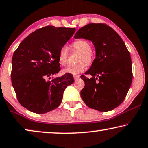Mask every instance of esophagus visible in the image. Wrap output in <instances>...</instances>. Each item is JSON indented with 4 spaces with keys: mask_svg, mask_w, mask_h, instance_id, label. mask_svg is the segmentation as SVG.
Instances as JSON below:
<instances>
[{
    "mask_svg": "<svg viewBox=\"0 0 148 148\" xmlns=\"http://www.w3.org/2000/svg\"><path fill=\"white\" fill-rule=\"evenodd\" d=\"M79 78H80V76H74V79L75 80H77Z\"/></svg>",
    "mask_w": 148,
    "mask_h": 148,
    "instance_id": "34e87169",
    "label": "esophagus"
}]
</instances>
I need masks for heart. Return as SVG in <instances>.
<instances>
[{
  "mask_svg": "<svg viewBox=\"0 0 148 148\" xmlns=\"http://www.w3.org/2000/svg\"><path fill=\"white\" fill-rule=\"evenodd\" d=\"M72 46L76 50L80 51L78 56V63L71 64L68 66L63 72L70 74H78L84 72L86 70L87 64H91L94 61V55L92 52V45L86 39H78L72 43ZM68 56H69V48L67 45H64L60 49L58 53V62L62 66L66 65L68 62Z\"/></svg>",
  "mask_w": 148,
  "mask_h": 148,
  "instance_id": "obj_1",
  "label": "heart"
}]
</instances>
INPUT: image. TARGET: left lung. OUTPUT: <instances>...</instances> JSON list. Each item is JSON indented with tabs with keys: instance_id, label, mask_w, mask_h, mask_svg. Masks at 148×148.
<instances>
[{
	"instance_id": "8db88e82",
	"label": "left lung",
	"mask_w": 148,
	"mask_h": 148,
	"mask_svg": "<svg viewBox=\"0 0 148 148\" xmlns=\"http://www.w3.org/2000/svg\"><path fill=\"white\" fill-rule=\"evenodd\" d=\"M74 38L90 40L96 58L86 74L80 78L85 86L80 96L91 109L111 111L125 99L133 79L132 58L125 44L115 30L105 23H90L80 28Z\"/></svg>"
}]
</instances>
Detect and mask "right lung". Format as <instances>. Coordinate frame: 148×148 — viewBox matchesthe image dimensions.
Returning <instances> with one entry per match:
<instances>
[{"label": "right lung", "instance_id": "right-lung-1", "mask_svg": "<svg viewBox=\"0 0 148 148\" xmlns=\"http://www.w3.org/2000/svg\"><path fill=\"white\" fill-rule=\"evenodd\" d=\"M75 28L46 26L29 35L14 51L12 58L11 81L18 101L37 114L55 109L62 102L66 87L74 82L73 76H51L60 71L58 53Z\"/></svg>", "mask_w": 148, "mask_h": 148}]
</instances>
